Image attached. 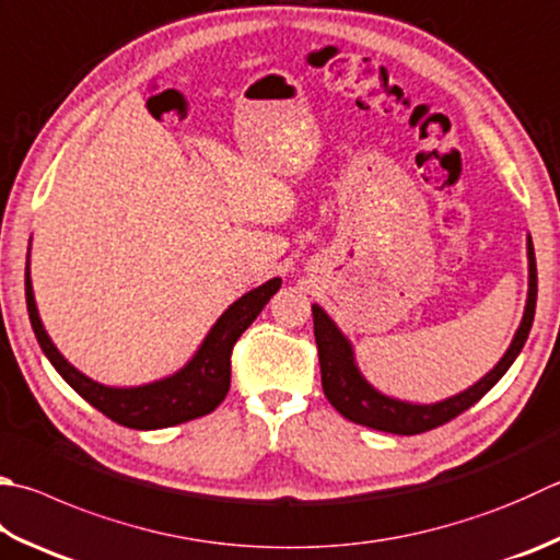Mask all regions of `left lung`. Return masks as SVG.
I'll list each match as a JSON object with an SVG mask.
<instances>
[{"label": "left lung", "instance_id": "8db88e82", "mask_svg": "<svg viewBox=\"0 0 560 560\" xmlns=\"http://www.w3.org/2000/svg\"><path fill=\"white\" fill-rule=\"evenodd\" d=\"M526 258H529V292H526L522 324L520 329H516L510 348L504 351L498 365H494L488 375H482L476 385H470L468 389H463V393L448 399H441V402L434 405L405 402V399L387 397L380 393V389H375L363 377L361 368H358L351 341L346 339L343 331L334 324L331 316L326 314L319 304H312L314 339L316 348H319L322 387L326 399H329L339 415L355 421V424L399 436L424 434V431L436 429L463 415V411L476 405L482 395H488L490 389L498 385V380L510 371V365L516 361V355H520L526 339H529L536 312V258L532 236H526Z\"/></svg>", "mask_w": 560, "mask_h": 560}]
</instances>
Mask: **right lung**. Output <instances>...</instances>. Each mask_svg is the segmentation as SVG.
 Returning a JSON list of instances; mask_svg holds the SVG:
<instances>
[{"label": "right lung", "instance_id": "right-lung-1", "mask_svg": "<svg viewBox=\"0 0 560 560\" xmlns=\"http://www.w3.org/2000/svg\"><path fill=\"white\" fill-rule=\"evenodd\" d=\"M31 250V248H28ZM282 280L272 278L260 288L246 292L231 307L219 316L217 324L205 336L197 353L180 368V371L167 375L155 383H145L139 387H109L97 380L80 373L75 365H70L62 353L50 341V336L40 322L34 288H31V270L26 262V307L28 319L34 326L40 351L46 353L50 365L56 368L60 377L75 389L80 397L100 409L104 417L129 429H165L183 424V421L205 417L214 411L229 393L231 385V351L238 336L244 334L253 319L266 307L268 300L280 290Z\"/></svg>", "mask_w": 560, "mask_h": 560}]
</instances>
